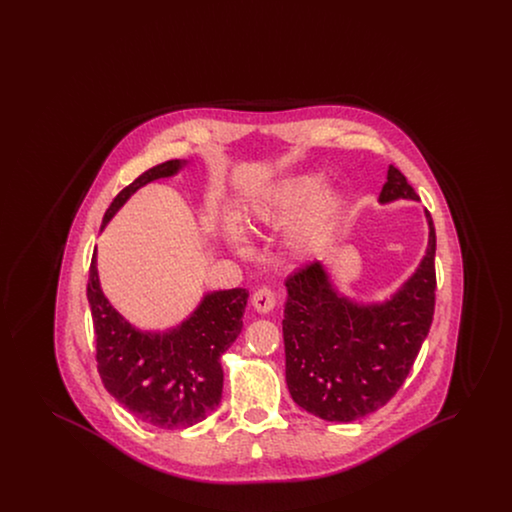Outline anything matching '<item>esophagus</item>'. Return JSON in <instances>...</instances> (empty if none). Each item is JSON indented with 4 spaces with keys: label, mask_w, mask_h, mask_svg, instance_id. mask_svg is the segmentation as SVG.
Here are the masks:
<instances>
[{
    "label": "esophagus",
    "mask_w": 512,
    "mask_h": 512,
    "mask_svg": "<svg viewBox=\"0 0 512 512\" xmlns=\"http://www.w3.org/2000/svg\"><path fill=\"white\" fill-rule=\"evenodd\" d=\"M251 305H253V309L257 311V313H270L272 309H274V305H276V295L272 290H268V288H261V290H257V292L253 293V297H251Z\"/></svg>",
    "instance_id": "1"
}]
</instances>
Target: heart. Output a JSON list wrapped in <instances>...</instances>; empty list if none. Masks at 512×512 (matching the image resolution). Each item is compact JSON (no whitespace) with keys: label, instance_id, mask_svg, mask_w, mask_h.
Listing matches in <instances>:
<instances>
[{"label":"heart","instance_id":"heart-1","mask_svg":"<svg viewBox=\"0 0 512 512\" xmlns=\"http://www.w3.org/2000/svg\"><path fill=\"white\" fill-rule=\"evenodd\" d=\"M322 176L309 172L272 186L255 199H251L238 215V224L244 230L276 228L295 219L288 234V247L293 255L309 253L320 238L328 232L340 211L341 197L336 190H322ZM224 238L236 251H244L242 238L236 228L226 226Z\"/></svg>","mask_w":512,"mask_h":512}]
</instances>
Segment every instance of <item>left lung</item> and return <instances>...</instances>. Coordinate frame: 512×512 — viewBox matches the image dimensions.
<instances>
[{
    "label": "left lung",
    "mask_w": 512,
    "mask_h": 512,
    "mask_svg": "<svg viewBox=\"0 0 512 512\" xmlns=\"http://www.w3.org/2000/svg\"><path fill=\"white\" fill-rule=\"evenodd\" d=\"M418 195L395 167L388 169L382 205ZM428 247L407 282L380 303L341 293L315 261L286 280L284 349L293 401L328 422H353L384 407L405 382L430 332L436 301V228L430 213Z\"/></svg>",
    "instance_id": "1"
}]
</instances>
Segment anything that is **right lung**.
Here are the masks:
<instances>
[{
    "mask_svg": "<svg viewBox=\"0 0 512 512\" xmlns=\"http://www.w3.org/2000/svg\"><path fill=\"white\" fill-rule=\"evenodd\" d=\"M188 165L172 159L140 174L113 199L101 232L117 211L149 182L171 178ZM98 249H94L88 303L92 309L98 370L105 390L151 428H188L207 418L222 397L220 355L244 326L249 292L244 288L203 295L194 313L165 332H147L130 324L109 303L99 286Z\"/></svg>",
    "mask_w": 512,
    "mask_h": 512,
    "instance_id": "1",
    "label": "right lung"
}]
</instances>
